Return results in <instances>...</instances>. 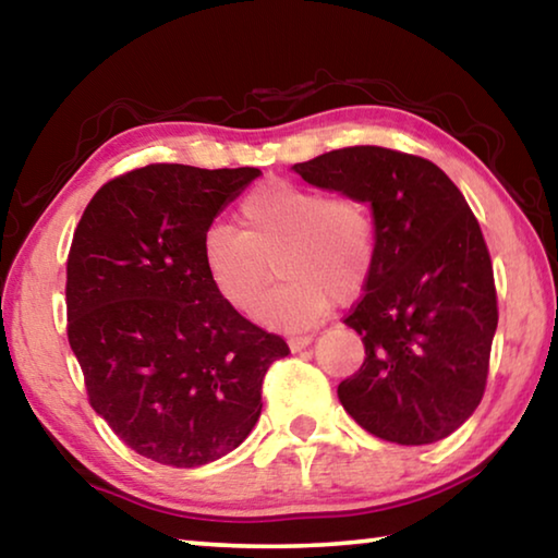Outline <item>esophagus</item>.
<instances>
[{"instance_id":"1","label":"esophagus","mask_w":558,"mask_h":558,"mask_svg":"<svg viewBox=\"0 0 558 558\" xmlns=\"http://www.w3.org/2000/svg\"><path fill=\"white\" fill-rule=\"evenodd\" d=\"M310 342H313V335H292L288 337V344L292 352H300V349H305Z\"/></svg>"}]
</instances>
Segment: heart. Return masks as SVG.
I'll use <instances>...</instances> for the list:
<instances>
[{"label": "heart", "mask_w": 558, "mask_h": 558, "mask_svg": "<svg viewBox=\"0 0 558 558\" xmlns=\"http://www.w3.org/2000/svg\"><path fill=\"white\" fill-rule=\"evenodd\" d=\"M241 229L211 226L202 260L226 305L251 313L266 295L272 263L282 278L260 315L302 327L323 319L332 302L362 295L379 258L372 206L362 196L270 179L239 206Z\"/></svg>", "instance_id": "1"}]
</instances>
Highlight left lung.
<instances>
[{
  "instance_id": "8db88e82",
  "label": "left lung",
  "mask_w": 558,
  "mask_h": 558,
  "mask_svg": "<svg viewBox=\"0 0 558 558\" xmlns=\"http://www.w3.org/2000/svg\"><path fill=\"white\" fill-rule=\"evenodd\" d=\"M292 169L369 202L379 233L374 276L344 317L366 352L337 386L344 411L399 446L448 438L483 401L499 317L465 196L430 159L389 147L332 149Z\"/></svg>"
}]
</instances>
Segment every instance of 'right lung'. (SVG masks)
I'll list each match as a JSON object with an SVG mask.
<instances>
[{
  "label": "right lung",
  "instance_id": "right-lung-1",
  "mask_svg": "<svg viewBox=\"0 0 558 558\" xmlns=\"http://www.w3.org/2000/svg\"><path fill=\"white\" fill-rule=\"evenodd\" d=\"M256 167L147 165L102 184L65 260L69 344L88 403L112 433L159 465L199 468L256 426L263 379L288 356L226 305L202 241Z\"/></svg>",
  "mask_w": 558,
  "mask_h": 558
}]
</instances>
